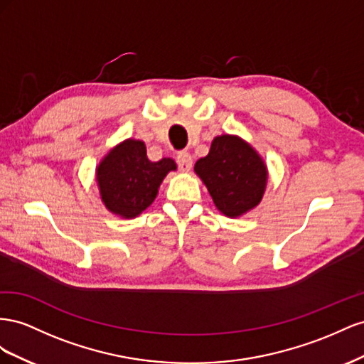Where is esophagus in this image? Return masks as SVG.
Returning <instances> with one entry per match:
<instances>
[{"label":"esophagus","instance_id":"esophagus-1","mask_svg":"<svg viewBox=\"0 0 364 364\" xmlns=\"http://www.w3.org/2000/svg\"><path fill=\"white\" fill-rule=\"evenodd\" d=\"M176 163H178V169L181 172H189L192 169V157L189 152H180L176 155Z\"/></svg>","mask_w":364,"mask_h":364}]
</instances>
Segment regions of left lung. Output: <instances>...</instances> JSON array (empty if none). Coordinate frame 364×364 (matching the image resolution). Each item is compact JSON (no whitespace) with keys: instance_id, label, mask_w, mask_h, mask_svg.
I'll return each mask as SVG.
<instances>
[{"instance_id":"left-lung-1","label":"left lung","mask_w":364,"mask_h":364,"mask_svg":"<svg viewBox=\"0 0 364 364\" xmlns=\"http://www.w3.org/2000/svg\"><path fill=\"white\" fill-rule=\"evenodd\" d=\"M195 172L205 184L216 209L236 218L261 203L268 172L250 144L236 136L215 137L205 157L195 163Z\"/></svg>"}]
</instances>
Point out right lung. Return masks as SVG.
I'll return each mask as SVG.
<instances>
[{
    "instance_id": "add662e5",
    "label": "right lung",
    "mask_w": 364,
    "mask_h": 364,
    "mask_svg": "<svg viewBox=\"0 0 364 364\" xmlns=\"http://www.w3.org/2000/svg\"><path fill=\"white\" fill-rule=\"evenodd\" d=\"M175 169L172 159L151 161L143 141L124 140L96 169L102 203L114 215L136 218L154 203L164 176Z\"/></svg>"
}]
</instances>
